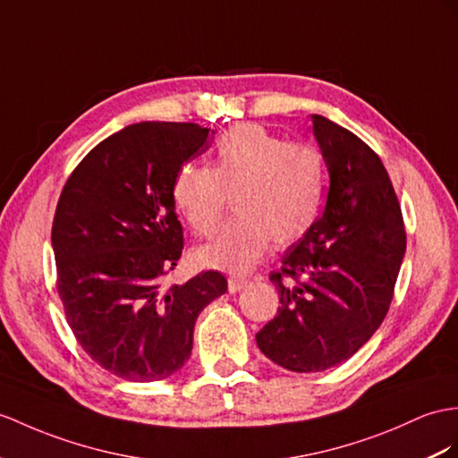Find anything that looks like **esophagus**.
Returning a JSON list of instances; mask_svg holds the SVG:
<instances>
[{
	"label": "esophagus",
	"mask_w": 458,
	"mask_h": 458,
	"mask_svg": "<svg viewBox=\"0 0 458 458\" xmlns=\"http://www.w3.org/2000/svg\"><path fill=\"white\" fill-rule=\"evenodd\" d=\"M249 282L244 280V277H229V282H227V285H229V292L231 293H237V292H241V289L247 285Z\"/></svg>",
	"instance_id": "1"
}]
</instances>
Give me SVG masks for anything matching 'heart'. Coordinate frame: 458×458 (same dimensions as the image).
Masks as SVG:
<instances>
[{"label":"heart","mask_w":458,"mask_h":458,"mask_svg":"<svg viewBox=\"0 0 458 458\" xmlns=\"http://www.w3.org/2000/svg\"><path fill=\"white\" fill-rule=\"evenodd\" d=\"M325 194V161L310 145L287 143L259 124L223 133L209 166L184 163L171 198L199 237H209L233 198V217L219 235L196 250V262L242 274L270 249L287 247L313 225Z\"/></svg>","instance_id":"b5f03b06"}]
</instances>
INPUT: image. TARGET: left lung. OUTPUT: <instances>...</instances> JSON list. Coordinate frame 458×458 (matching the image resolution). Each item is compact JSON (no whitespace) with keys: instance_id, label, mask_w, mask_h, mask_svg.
<instances>
[{"instance_id":"obj_1","label":"left lung","mask_w":458,"mask_h":458,"mask_svg":"<svg viewBox=\"0 0 458 458\" xmlns=\"http://www.w3.org/2000/svg\"><path fill=\"white\" fill-rule=\"evenodd\" d=\"M313 131L330 174L327 206L270 274L280 307L256 334L266 358L297 373L336 367L373 336L406 252L403 211L378 155L325 116L313 114Z\"/></svg>"}]
</instances>
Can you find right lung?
Wrapping results in <instances>:
<instances>
[{"label":"right lung","mask_w":458,"mask_h":458,"mask_svg":"<svg viewBox=\"0 0 458 458\" xmlns=\"http://www.w3.org/2000/svg\"><path fill=\"white\" fill-rule=\"evenodd\" d=\"M208 138L192 122L126 126L85 155L58 199L52 249L65 318L91 360L126 381L181 369L198 315L227 292L214 270L165 285L184 242L173 178Z\"/></svg>","instance_id":"right-lung-1"}]
</instances>
